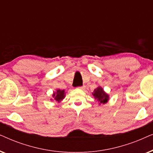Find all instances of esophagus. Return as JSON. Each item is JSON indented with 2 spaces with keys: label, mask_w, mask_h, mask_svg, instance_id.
<instances>
[{
  "label": "esophagus",
  "mask_w": 153,
  "mask_h": 153,
  "mask_svg": "<svg viewBox=\"0 0 153 153\" xmlns=\"http://www.w3.org/2000/svg\"><path fill=\"white\" fill-rule=\"evenodd\" d=\"M77 88H79V89H81V90H84L85 88V85H83V86H79Z\"/></svg>",
  "instance_id": "esophagus-1"
}]
</instances>
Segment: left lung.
Wrapping results in <instances>:
<instances>
[{
  "mask_svg": "<svg viewBox=\"0 0 153 153\" xmlns=\"http://www.w3.org/2000/svg\"><path fill=\"white\" fill-rule=\"evenodd\" d=\"M93 95L95 99L98 100V102H100V104H105L108 100V95L103 91L101 87H97V88L94 90Z\"/></svg>",
  "mask_w": 153,
  "mask_h": 153,
  "instance_id": "obj_1",
  "label": "left lung"
}]
</instances>
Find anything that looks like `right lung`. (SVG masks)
Returning a JSON list of instances; mask_svg holds the SVG:
<instances>
[{"mask_svg": "<svg viewBox=\"0 0 153 153\" xmlns=\"http://www.w3.org/2000/svg\"><path fill=\"white\" fill-rule=\"evenodd\" d=\"M65 91L64 90H61L58 89L57 90V91L56 92V93H54L53 94V97H54V100H56V101H57L58 102H59L65 98Z\"/></svg>", "mask_w": 153, "mask_h": 153, "instance_id": "1", "label": "right lung"}]
</instances>
